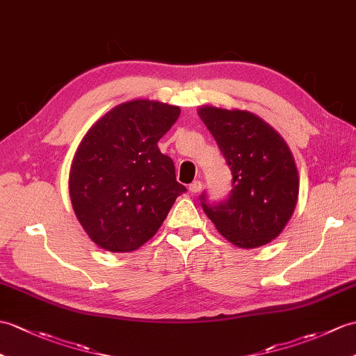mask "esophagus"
Segmentation results:
<instances>
[{"instance_id":"1","label":"esophagus","mask_w":356,"mask_h":356,"mask_svg":"<svg viewBox=\"0 0 356 356\" xmlns=\"http://www.w3.org/2000/svg\"><path fill=\"white\" fill-rule=\"evenodd\" d=\"M202 181L200 180H194L191 185H189V193H193V194H197V193H200L202 191Z\"/></svg>"}]
</instances>
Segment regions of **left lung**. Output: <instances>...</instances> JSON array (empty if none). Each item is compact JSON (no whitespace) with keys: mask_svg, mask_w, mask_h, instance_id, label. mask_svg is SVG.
Wrapping results in <instances>:
<instances>
[{"mask_svg":"<svg viewBox=\"0 0 356 356\" xmlns=\"http://www.w3.org/2000/svg\"><path fill=\"white\" fill-rule=\"evenodd\" d=\"M232 171L227 200L202 208L229 243L241 249L266 245L280 235L299 197V172L284 138L249 111L198 107Z\"/></svg>","mask_w":356,"mask_h":356,"instance_id":"left-lung-1","label":"left lung"}]
</instances>
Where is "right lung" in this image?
<instances>
[{"label":"right lung","instance_id":"obj_1","mask_svg":"<svg viewBox=\"0 0 356 356\" xmlns=\"http://www.w3.org/2000/svg\"><path fill=\"white\" fill-rule=\"evenodd\" d=\"M179 115L177 106L131 100L104 113L81 139L71 163L70 197L81 227L102 249H139L186 191L158 147Z\"/></svg>","mask_w":356,"mask_h":356}]
</instances>
